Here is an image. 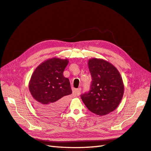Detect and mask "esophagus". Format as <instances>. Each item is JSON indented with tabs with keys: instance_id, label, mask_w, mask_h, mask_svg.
I'll use <instances>...</instances> for the list:
<instances>
[{
	"instance_id": "1",
	"label": "esophagus",
	"mask_w": 151,
	"mask_h": 151,
	"mask_svg": "<svg viewBox=\"0 0 151 151\" xmlns=\"http://www.w3.org/2000/svg\"><path fill=\"white\" fill-rule=\"evenodd\" d=\"M80 91H81V88H78L74 92V93L76 96H79L80 94Z\"/></svg>"
}]
</instances>
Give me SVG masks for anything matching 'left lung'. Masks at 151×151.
I'll return each instance as SVG.
<instances>
[{
	"label": "left lung",
	"instance_id": "1",
	"mask_svg": "<svg viewBox=\"0 0 151 151\" xmlns=\"http://www.w3.org/2000/svg\"><path fill=\"white\" fill-rule=\"evenodd\" d=\"M92 82L91 89L81 95L85 105L92 113L103 116L115 110L124 94V83L119 71L103 59L88 60Z\"/></svg>",
	"mask_w": 151,
	"mask_h": 151
}]
</instances>
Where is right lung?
<instances>
[{"label":"right lung","instance_id":"right-lung-1","mask_svg":"<svg viewBox=\"0 0 151 151\" xmlns=\"http://www.w3.org/2000/svg\"><path fill=\"white\" fill-rule=\"evenodd\" d=\"M68 63L52 58L39 65L31 76L29 88L33 105L42 115H56L65 109L68 96L72 93L69 80L63 75Z\"/></svg>","mask_w":151,"mask_h":151}]
</instances>
